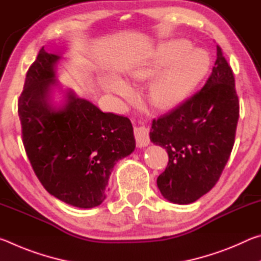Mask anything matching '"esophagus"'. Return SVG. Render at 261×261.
Masks as SVG:
<instances>
[{"mask_svg": "<svg viewBox=\"0 0 261 261\" xmlns=\"http://www.w3.org/2000/svg\"><path fill=\"white\" fill-rule=\"evenodd\" d=\"M135 137L136 143L138 147H146L149 144V136L148 129L145 126H137L135 127Z\"/></svg>", "mask_w": 261, "mask_h": 261, "instance_id": "1", "label": "esophagus"}]
</instances>
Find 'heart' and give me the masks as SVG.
I'll list each match as a JSON object with an SVG mask.
<instances>
[{
	"mask_svg": "<svg viewBox=\"0 0 261 261\" xmlns=\"http://www.w3.org/2000/svg\"><path fill=\"white\" fill-rule=\"evenodd\" d=\"M207 53L193 49L184 39H171L161 43L147 60L132 68L127 76L134 81H147V98L160 109H173L188 98L210 70ZM110 90L129 96L131 88L120 77H114Z\"/></svg>",
	"mask_w": 261,
	"mask_h": 261,
	"instance_id": "1",
	"label": "heart"
}]
</instances>
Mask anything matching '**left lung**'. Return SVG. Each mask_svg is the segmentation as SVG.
<instances>
[{
  "label": "left lung",
  "instance_id": "8db88e82",
  "mask_svg": "<svg viewBox=\"0 0 261 261\" xmlns=\"http://www.w3.org/2000/svg\"><path fill=\"white\" fill-rule=\"evenodd\" d=\"M238 116L235 78L216 46V61L205 86L152 123L149 139L169 156L156 179L163 198L188 205L214 187L230 156Z\"/></svg>",
  "mask_w": 261,
  "mask_h": 261
}]
</instances>
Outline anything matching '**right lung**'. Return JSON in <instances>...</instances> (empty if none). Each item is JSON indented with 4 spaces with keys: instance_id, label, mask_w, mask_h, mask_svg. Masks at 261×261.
<instances>
[{
    "instance_id": "right-lung-1",
    "label": "right lung",
    "mask_w": 261,
    "mask_h": 261,
    "mask_svg": "<svg viewBox=\"0 0 261 261\" xmlns=\"http://www.w3.org/2000/svg\"><path fill=\"white\" fill-rule=\"evenodd\" d=\"M61 55L43 47L31 65L18 100L26 154L37 177L57 199L93 208L106 199L114 166L136 148L130 120L103 113L63 88L57 79ZM61 94L55 101V93Z\"/></svg>"
}]
</instances>
